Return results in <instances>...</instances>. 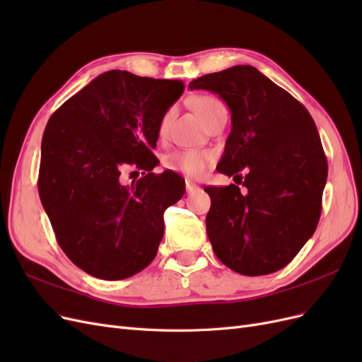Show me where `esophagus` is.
Wrapping results in <instances>:
<instances>
[{
  "mask_svg": "<svg viewBox=\"0 0 362 362\" xmlns=\"http://www.w3.org/2000/svg\"><path fill=\"white\" fill-rule=\"evenodd\" d=\"M199 189L198 184H194L192 181H185V190H187V193H192V192H196Z\"/></svg>",
  "mask_w": 362,
  "mask_h": 362,
  "instance_id": "1",
  "label": "esophagus"
}]
</instances>
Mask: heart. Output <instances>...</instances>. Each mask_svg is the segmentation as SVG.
Returning <instances> with one entry per match:
<instances>
[{
    "mask_svg": "<svg viewBox=\"0 0 362 362\" xmlns=\"http://www.w3.org/2000/svg\"><path fill=\"white\" fill-rule=\"evenodd\" d=\"M223 105L221 101L214 96H208V95H201L196 96L192 100V108L198 113L206 124V120L210 119L213 112L217 107ZM170 110L163 115L160 124H158V133L164 134L166 131L169 117H170ZM213 161V154L208 151H196V149H184V151H175L172 154H169L164 160V164L172 170L181 172L184 175H189V177H201L202 173L210 166V163Z\"/></svg>",
    "mask_w": 362,
    "mask_h": 362,
    "instance_id": "heart-1",
    "label": "heart"
}]
</instances>
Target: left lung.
I'll return each mask as SVG.
<instances>
[{
  "instance_id": "1",
  "label": "left lung",
  "mask_w": 362,
  "mask_h": 362,
  "mask_svg": "<svg viewBox=\"0 0 362 362\" xmlns=\"http://www.w3.org/2000/svg\"><path fill=\"white\" fill-rule=\"evenodd\" d=\"M189 87L228 104L233 128L217 170L245 180L246 187L204 189L211 198L205 222L214 254L240 275L278 272L311 238L322 214L327 161L314 120L249 64L202 75Z\"/></svg>"
}]
</instances>
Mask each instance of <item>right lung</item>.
<instances>
[{
	"label": "right lung",
	"instance_id": "right-lung-1",
	"mask_svg": "<svg viewBox=\"0 0 362 362\" xmlns=\"http://www.w3.org/2000/svg\"><path fill=\"white\" fill-rule=\"evenodd\" d=\"M184 92L180 80L127 71L96 76L49 117L37 187L57 243L89 275L119 281L156 258L163 214L185 192L178 173L152 172L158 124ZM128 167L142 178L127 186Z\"/></svg>",
	"mask_w": 362,
	"mask_h": 362
}]
</instances>
